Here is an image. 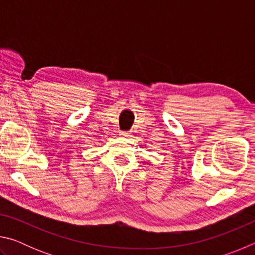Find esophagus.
<instances>
[{"mask_svg":"<svg viewBox=\"0 0 255 255\" xmlns=\"http://www.w3.org/2000/svg\"><path fill=\"white\" fill-rule=\"evenodd\" d=\"M119 135L122 136V137H124V138H127V137L130 136V132H129V131H120Z\"/></svg>","mask_w":255,"mask_h":255,"instance_id":"34e87169","label":"esophagus"}]
</instances>
